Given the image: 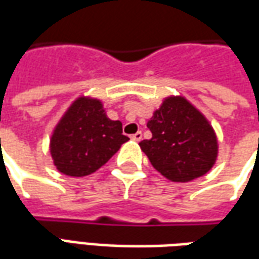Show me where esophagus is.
Returning a JSON list of instances; mask_svg holds the SVG:
<instances>
[{"instance_id": "obj_1", "label": "esophagus", "mask_w": 259, "mask_h": 259, "mask_svg": "<svg viewBox=\"0 0 259 259\" xmlns=\"http://www.w3.org/2000/svg\"><path fill=\"white\" fill-rule=\"evenodd\" d=\"M142 137H143L142 132H137V133H135V135L130 136V139H132V140H135V142H140V140H142Z\"/></svg>"}]
</instances>
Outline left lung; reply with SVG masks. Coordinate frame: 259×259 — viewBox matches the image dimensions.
Segmentation results:
<instances>
[{
	"mask_svg": "<svg viewBox=\"0 0 259 259\" xmlns=\"http://www.w3.org/2000/svg\"><path fill=\"white\" fill-rule=\"evenodd\" d=\"M147 127L153 137L139 146L151 165L167 180L189 182L209 172L216 164V132L185 97H167L154 111Z\"/></svg>",
	"mask_w": 259,
	"mask_h": 259,
	"instance_id": "obj_1",
	"label": "left lung"
}]
</instances>
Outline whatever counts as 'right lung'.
Returning a JSON list of instances; mask_svg holds the SVG:
<instances>
[{
    "instance_id": "add662e5",
    "label": "right lung",
    "mask_w": 259,
    "mask_h": 259,
    "mask_svg": "<svg viewBox=\"0 0 259 259\" xmlns=\"http://www.w3.org/2000/svg\"><path fill=\"white\" fill-rule=\"evenodd\" d=\"M127 140L122 122L109 119L99 99L78 97L54 127L50 154L57 171L85 177L105 165Z\"/></svg>"
}]
</instances>
